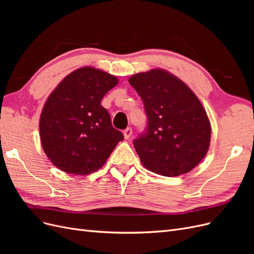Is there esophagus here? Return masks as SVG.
<instances>
[{
	"mask_svg": "<svg viewBox=\"0 0 254 254\" xmlns=\"http://www.w3.org/2000/svg\"><path fill=\"white\" fill-rule=\"evenodd\" d=\"M132 135V129L130 128V127H128V128H126L125 130H124V136H125V139H129L130 136Z\"/></svg>",
	"mask_w": 254,
	"mask_h": 254,
	"instance_id": "1",
	"label": "esophagus"
}]
</instances>
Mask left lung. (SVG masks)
<instances>
[{
    "label": "left lung",
    "instance_id": "1",
    "mask_svg": "<svg viewBox=\"0 0 254 254\" xmlns=\"http://www.w3.org/2000/svg\"><path fill=\"white\" fill-rule=\"evenodd\" d=\"M129 83L147 117L145 131L133 141L142 164L152 173L187 174L204 158L211 125L198 97L186 83L161 68L135 74Z\"/></svg>",
    "mask_w": 254,
    "mask_h": 254
}]
</instances>
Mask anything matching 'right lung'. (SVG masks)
<instances>
[{
	"mask_svg": "<svg viewBox=\"0 0 254 254\" xmlns=\"http://www.w3.org/2000/svg\"><path fill=\"white\" fill-rule=\"evenodd\" d=\"M118 82L111 74L84 66L52 92L40 115V139L45 155L59 170L73 175L96 172L124 140L101 105Z\"/></svg>",
	"mask_w": 254,
	"mask_h": 254,
	"instance_id": "add662e5",
	"label": "right lung"
}]
</instances>
